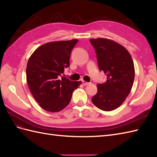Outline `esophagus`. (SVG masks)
<instances>
[{"mask_svg":"<svg viewBox=\"0 0 157 157\" xmlns=\"http://www.w3.org/2000/svg\"><path fill=\"white\" fill-rule=\"evenodd\" d=\"M90 84L89 82H85V81H82V84L84 86H87Z\"/></svg>","mask_w":157,"mask_h":157,"instance_id":"obj_1","label":"esophagus"}]
</instances>
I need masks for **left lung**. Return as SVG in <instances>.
Returning <instances> with one entry per match:
<instances>
[{"mask_svg": "<svg viewBox=\"0 0 157 157\" xmlns=\"http://www.w3.org/2000/svg\"><path fill=\"white\" fill-rule=\"evenodd\" d=\"M94 46L99 69L106 75V82L97 85L92 98L96 107L105 111L118 108L131 92L135 77L134 62L124 46L106 38L90 40Z\"/></svg>", "mask_w": 157, "mask_h": 157, "instance_id": "8db88e82", "label": "left lung"}]
</instances>
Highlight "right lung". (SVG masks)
Returning a JSON list of instances; mask_svg holds the SVG:
<instances>
[{"label":"right lung","instance_id":"add662e5","mask_svg":"<svg viewBox=\"0 0 157 157\" xmlns=\"http://www.w3.org/2000/svg\"><path fill=\"white\" fill-rule=\"evenodd\" d=\"M78 40L56 41L39 46L29 58L26 79L32 94L40 107L59 112L71 101L72 93L82 84L61 76L69 67L70 55Z\"/></svg>","mask_w":157,"mask_h":157}]
</instances>
